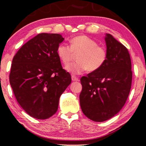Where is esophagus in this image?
I'll return each instance as SVG.
<instances>
[{"instance_id": "34e87169", "label": "esophagus", "mask_w": 146, "mask_h": 146, "mask_svg": "<svg viewBox=\"0 0 146 146\" xmlns=\"http://www.w3.org/2000/svg\"><path fill=\"white\" fill-rule=\"evenodd\" d=\"M72 80L74 82H77V81H79V79L77 77L74 76H72Z\"/></svg>"}]
</instances>
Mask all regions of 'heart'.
<instances>
[{
	"label": "heart",
	"instance_id": "obj_1",
	"mask_svg": "<svg viewBox=\"0 0 146 146\" xmlns=\"http://www.w3.org/2000/svg\"><path fill=\"white\" fill-rule=\"evenodd\" d=\"M70 47L66 44H60L56 52L58 58L64 66L72 60L74 54H77L78 62L66 67L67 71L73 74H80L88 70L90 72L98 70L106 62L107 51L106 48L98 45L96 40L86 36L78 35L70 41Z\"/></svg>",
	"mask_w": 146,
	"mask_h": 146
}]
</instances>
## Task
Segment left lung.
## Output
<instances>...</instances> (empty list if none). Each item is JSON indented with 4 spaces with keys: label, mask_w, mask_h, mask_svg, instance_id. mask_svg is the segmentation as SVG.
Segmentation results:
<instances>
[{
    "label": "left lung",
    "mask_w": 146,
    "mask_h": 146,
    "mask_svg": "<svg viewBox=\"0 0 146 146\" xmlns=\"http://www.w3.org/2000/svg\"><path fill=\"white\" fill-rule=\"evenodd\" d=\"M107 58L98 70L80 79L82 111L96 122L111 119L121 110L130 94L132 80V64L125 46L107 33Z\"/></svg>",
    "instance_id": "1"
}]
</instances>
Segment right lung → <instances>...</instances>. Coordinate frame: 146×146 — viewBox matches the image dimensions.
Listing matches in <instances>:
<instances>
[{
  "mask_svg": "<svg viewBox=\"0 0 146 146\" xmlns=\"http://www.w3.org/2000/svg\"><path fill=\"white\" fill-rule=\"evenodd\" d=\"M64 38L42 33L25 43L14 55L9 75L18 103L35 119H47L57 111L59 98L71 83L56 50Z\"/></svg>",
  "mask_w": 146,
  "mask_h": 146,
  "instance_id": "1",
  "label": "right lung"
}]
</instances>
